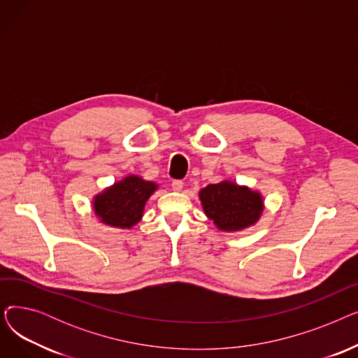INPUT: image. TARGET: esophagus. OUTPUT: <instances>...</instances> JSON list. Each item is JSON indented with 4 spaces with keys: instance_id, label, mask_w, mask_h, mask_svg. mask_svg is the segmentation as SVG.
<instances>
[{
    "instance_id": "obj_1",
    "label": "esophagus",
    "mask_w": 358,
    "mask_h": 358,
    "mask_svg": "<svg viewBox=\"0 0 358 358\" xmlns=\"http://www.w3.org/2000/svg\"><path fill=\"white\" fill-rule=\"evenodd\" d=\"M171 187H173L174 192H181L182 187H184V182H182L181 180H174L173 184H171Z\"/></svg>"
}]
</instances>
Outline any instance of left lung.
I'll return each mask as SVG.
<instances>
[{
	"mask_svg": "<svg viewBox=\"0 0 358 358\" xmlns=\"http://www.w3.org/2000/svg\"><path fill=\"white\" fill-rule=\"evenodd\" d=\"M199 196L206 216L224 232L252 227L264 210V201L258 192L232 181L209 184Z\"/></svg>",
	"mask_w": 358,
	"mask_h": 358,
	"instance_id": "8db88e82",
	"label": "left lung"
}]
</instances>
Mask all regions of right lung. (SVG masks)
I'll return each mask as SVG.
<instances>
[{"mask_svg":"<svg viewBox=\"0 0 358 358\" xmlns=\"http://www.w3.org/2000/svg\"><path fill=\"white\" fill-rule=\"evenodd\" d=\"M158 185L138 176L124 177L94 197V212L108 227L129 229L143 216V208Z\"/></svg>","mask_w":358,"mask_h":358,"instance_id":"1","label":"right lung"}]
</instances>
